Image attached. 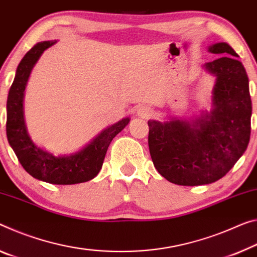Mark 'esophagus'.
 <instances>
[{
  "label": "esophagus",
  "mask_w": 257,
  "mask_h": 257,
  "mask_svg": "<svg viewBox=\"0 0 257 257\" xmlns=\"http://www.w3.org/2000/svg\"><path fill=\"white\" fill-rule=\"evenodd\" d=\"M152 108L148 106V105H142V106L137 108V115L140 117H143V119H148V117L152 116Z\"/></svg>",
  "instance_id": "obj_1"
}]
</instances>
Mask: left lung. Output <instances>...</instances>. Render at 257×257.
Returning <instances> with one entry per match:
<instances>
[{"mask_svg":"<svg viewBox=\"0 0 257 257\" xmlns=\"http://www.w3.org/2000/svg\"><path fill=\"white\" fill-rule=\"evenodd\" d=\"M223 55L203 65L215 76L211 109L191 119L150 120L149 148L153 165L177 185L210 184L229 173L245 153L250 137L249 82L238 55L225 42L208 47Z\"/></svg>","mask_w":257,"mask_h":257,"instance_id":"obj_1","label":"left lung"}]
</instances>
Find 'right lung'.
Instances as JSON below:
<instances>
[{"label": "right lung", "mask_w": 257, "mask_h": 257, "mask_svg": "<svg viewBox=\"0 0 257 257\" xmlns=\"http://www.w3.org/2000/svg\"><path fill=\"white\" fill-rule=\"evenodd\" d=\"M55 43L56 40L36 43L19 63L7 100V137L19 162L31 176L50 184L71 185L88 182L98 175L108 145L130 119L123 117L105 128L90 143L74 153L57 157L33 143L24 117L25 89L40 57Z\"/></svg>", "instance_id": "add662e5"}]
</instances>
